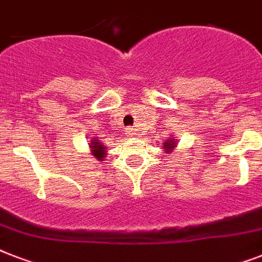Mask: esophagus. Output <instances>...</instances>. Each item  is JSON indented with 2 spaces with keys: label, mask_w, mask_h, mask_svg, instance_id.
I'll return each mask as SVG.
<instances>
[{
  "label": "esophagus",
  "mask_w": 262,
  "mask_h": 262,
  "mask_svg": "<svg viewBox=\"0 0 262 262\" xmlns=\"http://www.w3.org/2000/svg\"><path fill=\"white\" fill-rule=\"evenodd\" d=\"M126 136H127V137H135V136H136V129H135V127H127V129H126Z\"/></svg>",
  "instance_id": "1"
}]
</instances>
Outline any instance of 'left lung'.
Instances as JSON below:
<instances>
[{"label":"left lung","mask_w":262,"mask_h":262,"mask_svg":"<svg viewBox=\"0 0 262 262\" xmlns=\"http://www.w3.org/2000/svg\"><path fill=\"white\" fill-rule=\"evenodd\" d=\"M163 147H164V149H166V151L170 152V151H172V149H174V148H175V143H174V141H172V140H168L167 143H164Z\"/></svg>","instance_id":"obj_1"}]
</instances>
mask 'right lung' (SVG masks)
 Returning <instances> with one entry per match:
<instances>
[{
	"label": "right lung",
	"instance_id": "1",
	"mask_svg": "<svg viewBox=\"0 0 262 262\" xmlns=\"http://www.w3.org/2000/svg\"><path fill=\"white\" fill-rule=\"evenodd\" d=\"M90 145L92 148V155L98 160H103V158H104V147L102 144L99 143L98 140H92V143Z\"/></svg>",
	"mask_w": 262,
	"mask_h": 262
}]
</instances>
